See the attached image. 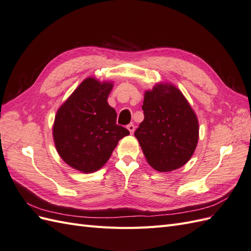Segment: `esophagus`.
Segmentation results:
<instances>
[{
	"mask_svg": "<svg viewBox=\"0 0 251 251\" xmlns=\"http://www.w3.org/2000/svg\"><path fill=\"white\" fill-rule=\"evenodd\" d=\"M126 127H127V130L130 131V133H131V134H133V133H134V131H135V126H134L133 124L127 125V126H126Z\"/></svg>",
	"mask_w": 251,
	"mask_h": 251,
	"instance_id": "1",
	"label": "esophagus"
}]
</instances>
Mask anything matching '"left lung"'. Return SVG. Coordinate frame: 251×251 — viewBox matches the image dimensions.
I'll return each mask as SVG.
<instances>
[{
	"label": "left lung",
	"instance_id": "8db88e82",
	"mask_svg": "<svg viewBox=\"0 0 251 251\" xmlns=\"http://www.w3.org/2000/svg\"><path fill=\"white\" fill-rule=\"evenodd\" d=\"M144 119L135 131L144 156L159 172L184 165L199 138L198 119L180 91L168 83L156 85L144 95Z\"/></svg>",
	"mask_w": 251,
	"mask_h": 251
}]
</instances>
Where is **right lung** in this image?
Returning a JSON list of instances; mask_svg holds the SVG:
<instances>
[{"mask_svg":"<svg viewBox=\"0 0 251 251\" xmlns=\"http://www.w3.org/2000/svg\"><path fill=\"white\" fill-rule=\"evenodd\" d=\"M113 85L83 80L56 113L53 138L59 156L82 173L100 170L118 141L130 134L116 124V111L108 103Z\"/></svg>","mask_w":251,"mask_h":251,"instance_id":"1","label":"right lung"}]
</instances>
